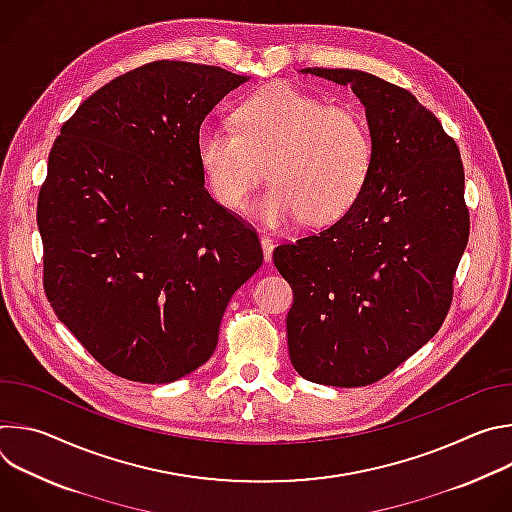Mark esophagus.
Masks as SVG:
<instances>
[{
	"label": "esophagus",
	"instance_id": "esophagus-1",
	"mask_svg": "<svg viewBox=\"0 0 512 512\" xmlns=\"http://www.w3.org/2000/svg\"><path fill=\"white\" fill-rule=\"evenodd\" d=\"M261 247H263V259H265V263H269L273 257V247H275L273 239L267 235H261Z\"/></svg>",
	"mask_w": 512,
	"mask_h": 512
}]
</instances>
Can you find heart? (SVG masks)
<instances>
[{
    "label": "heart",
    "instance_id": "1",
    "mask_svg": "<svg viewBox=\"0 0 512 512\" xmlns=\"http://www.w3.org/2000/svg\"><path fill=\"white\" fill-rule=\"evenodd\" d=\"M237 131L204 125L196 160L216 202L239 208L265 178L273 184L249 204L267 227L328 225L360 198L373 168L371 131L358 111L326 105L294 85L275 83L245 99Z\"/></svg>",
    "mask_w": 512,
    "mask_h": 512
}]
</instances>
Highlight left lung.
<instances>
[{
	"label": "left lung",
	"mask_w": 512,
	"mask_h": 512,
	"mask_svg": "<svg viewBox=\"0 0 512 512\" xmlns=\"http://www.w3.org/2000/svg\"><path fill=\"white\" fill-rule=\"evenodd\" d=\"M350 85L367 109L373 168L328 229L281 243L273 263L294 289L287 350L330 387H367L442 328L470 235L460 150L407 89L371 72L304 68Z\"/></svg>",
	"instance_id": "1"
}]
</instances>
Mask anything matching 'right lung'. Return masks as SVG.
Here are the masks:
<instances>
[{
    "label": "right lung",
    "mask_w": 512,
    "mask_h": 512,
    "mask_svg": "<svg viewBox=\"0 0 512 512\" xmlns=\"http://www.w3.org/2000/svg\"><path fill=\"white\" fill-rule=\"evenodd\" d=\"M245 81L148 62L83 101L54 139L36 212L44 294L121 379L162 385L196 371L263 263L255 229L210 198L196 160L204 117Z\"/></svg>",
    "instance_id": "add662e5"
}]
</instances>
